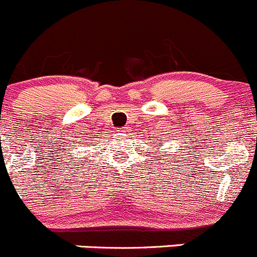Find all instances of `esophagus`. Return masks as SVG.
<instances>
[{"label": "esophagus", "instance_id": "1", "mask_svg": "<svg viewBox=\"0 0 257 257\" xmlns=\"http://www.w3.org/2000/svg\"><path fill=\"white\" fill-rule=\"evenodd\" d=\"M117 132H119L121 136H128V134L131 133V128H129V126H124V128H121L120 131H117Z\"/></svg>", "mask_w": 257, "mask_h": 257}]
</instances>
